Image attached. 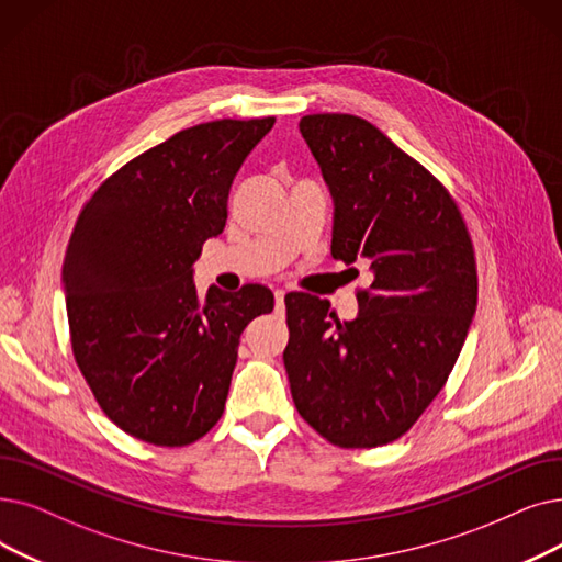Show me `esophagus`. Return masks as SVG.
Segmentation results:
<instances>
[{"label":"esophagus","instance_id":"34e87169","mask_svg":"<svg viewBox=\"0 0 562 562\" xmlns=\"http://www.w3.org/2000/svg\"><path fill=\"white\" fill-rule=\"evenodd\" d=\"M276 314L284 316V291L282 289L276 291Z\"/></svg>","mask_w":562,"mask_h":562}]
</instances>
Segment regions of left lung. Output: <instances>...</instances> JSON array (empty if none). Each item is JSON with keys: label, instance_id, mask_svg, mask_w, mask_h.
I'll use <instances>...</instances> for the list:
<instances>
[{"label": "left lung", "instance_id": "obj_1", "mask_svg": "<svg viewBox=\"0 0 562 562\" xmlns=\"http://www.w3.org/2000/svg\"><path fill=\"white\" fill-rule=\"evenodd\" d=\"M299 128L333 198L330 252L368 263L372 284L351 322L328 301L284 296L291 397L330 443L385 446L441 393L467 341L473 243L448 190L370 121L307 114Z\"/></svg>", "mask_w": 562, "mask_h": 562}]
</instances>
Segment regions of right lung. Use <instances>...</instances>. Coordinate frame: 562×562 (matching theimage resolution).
I'll use <instances>...</instances> for the list:
<instances>
[{
	"label": "right lung",
	"mask_w": 562,
	"mask_h": 562,
	"mask_svg": "<svg viewBox=\"0 0 562 562\" xmlns=\"http://www.w3.org/2000/svg\"><path fill=\"white\" fill-rule=\"evenodd\" d=\"M276 119L179 131L112 175L70 234L61 284L78 368L105 416L154 446H188L221 420L240 333L271 289L215 284L194 261L223 234L229 188Z\"/></svg>",
	"instance_id": "obj_1"
}]
</instances>
